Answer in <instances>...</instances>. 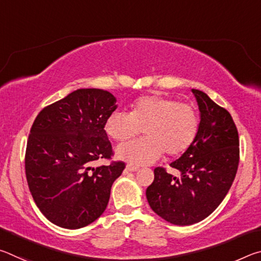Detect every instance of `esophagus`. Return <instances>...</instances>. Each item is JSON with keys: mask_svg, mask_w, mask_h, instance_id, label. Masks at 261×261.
<instances>
[{"mask_svg": "<svg viewBox=\"0 0 261 261\" xmlns=\"http://www.w3.org/2000/svg\"><path fill=\"white\" fill-rule=\"evenodd\" d=\"M139 169V167L138 166H135V165H126V170L127 171H137Z\"/></svg>", "mask_w": 261, "mask_h": 261, "instance_id": "34e87169", "label": "esophagus"}]
</instances>
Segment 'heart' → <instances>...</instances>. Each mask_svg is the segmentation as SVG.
<instances>
[{
    "label": "heart",
    "instance_id": "1",
    "mask_svg": "<svg viewBox=\"0 0 261 261\" xmlns=\"http://www.w3.org/2000/svg\"><path fill=\"white\" fill-rule=\"evenodd\" d=\"M199 115L193 106L163 95H145L131 103L130 113L115 110L105 124L107 135L116 141L147 137L117 147V156L130 165H147L163 153L177 156L192 146L199 131Z\"/></svg>",
    "mask_w": 261,
    "mask_h": 261
}]
</instances>
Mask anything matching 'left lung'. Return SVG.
I'll return each instance as SVG.
<instances>
[{"label":"left lung","instance_id":"obj_1","mask_svg":"<svg viewBox=\"0 0 261 261\" xmlns=\"http://www.w3.org/2000/svg\"><path fill=\"white\" fill-rule=\"evenodd\" d=\"M200 110L197 138L178 160L154 169L146 190L151 208L168 222L189 226L213 213L230 189L240 163V138L231 115L206 93L192 90Z\"/></svg>","mask_w":261,"mask_h":261}]
</instances>
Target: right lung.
Returning a JSON list of instances; mask_svg holds the SVG:
<instances>
[{
    "label": "right lung",
    "instance_id": "right-lung-1",
    "mask_svg": "<svg viewBox=\"0 0 261 261\" xmlns=\"http://www.w3.org/2000/svg\"><path fill=\"white\" fill-rule=\"evenodd\" d=\"M115 102L107 91L81 88L35 117L26 145V179L38 208L56 226L85 227L108 205L112 185L125 163L92 165L114 155L105 124Z\"/></svg>",
    "mask_w": 261,
    "mask_h": 261
}]
</instances>
